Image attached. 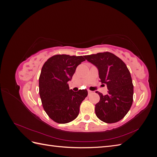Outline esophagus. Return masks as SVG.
I'll return each instance as SVG.
<instances>
[{"label": "esophagus", "mask_w": 157, "mask_h": 157, "mask_svg": "<svg viewBox=\"0 0 157 157\" xmlns=\"http://www.w3.org/2000/svg\"><path fill=\"white\" fill-rule=\"evenodd\" d=\"M88 94L90 95V94H93V92L92 91H91V90H88Z\"/></svg>", "instance_id": "34e87169"}]
</instances>
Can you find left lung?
I'll list each match as a JSON object with an SVG mask.
<instances>
[{
  "mask_svg": "<svg viewBox=\"0 0 157 157\" xmlns=\"http://www.w3.org/2000/svg\"><path fill=\"white\" fill-rule=\"evenodd\" d=\"M98 70L99 81L105 84L107 94L98 92L100 99L95 111L99 119L106 123H115L122 119L129 111L133 102L134 86L126 64L110 52L84 56Z\"/></svg>",
  "mask_w": 157,
  "mask_h": 157,
  "instance_id": "left-lung-1",
  "label": "left lung"
}]
</instances>
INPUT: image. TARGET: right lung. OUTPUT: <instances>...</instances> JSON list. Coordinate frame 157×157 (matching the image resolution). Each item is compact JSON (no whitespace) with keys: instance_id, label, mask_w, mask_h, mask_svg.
Masks as SVG:
<instances>
[{"instance_id":"obj_1","label":"right lung","mask_w":157,"mask_h":157,"mask_svg":"<svg viewBox=\"0 0 157 157\" xmlns=\"http://www.w3.org/2000/svg\"><path fill=\"white\" fill-rule=\"evenodd\" d=\"M84 61L82 56L56 55L42 66L39 77L42 106L51 119L59 124L77 117L80 104L88 95L86 90L74 92L69 90L68 84L77 66Z\"/></svg>"}]
</instances>
